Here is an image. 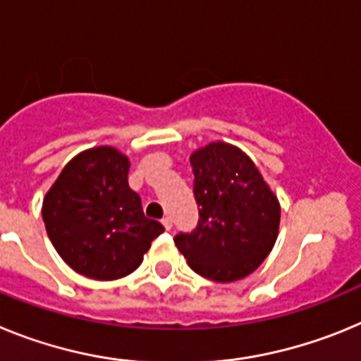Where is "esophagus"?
Returning a JSON list of instances; mask_svg holds the SVG:
<instances>
[{
	"label": "esophagus",
	"instance_id": "1",
	"mask_svg": "<svg viewBox=\"0 0 361 361\" xmlns=\"http://www.w3.org/2000/svg\"><path fill=\"white\" fill-rule=\"evenodd\" d=\"M161 222H162V226H164L166 231H170V229L173 228V220H171L170 216H164V219H162Z\"/></svg>",
	"mask_w": 361,
	"mask_h": 361
}]
</instances>
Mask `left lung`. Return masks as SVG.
<instances>
[{
	"instance_id": "1",
	"label": "left lung",
	"mask_w": 361,
	"mask_h": 361,
	"mask_svg": "<svg viewBox=\"0 0 361 361\" xmlns=\"http://www.w3.org/2000/svg\"><path fill=\"white\" fill-rule=\"evenodd\" d=\"M190 161L199 222L190 233H177L175 245L204 279H244L275 245L279 199L253 161L235 146L212 142Z\"/></svg>"
}]
</instances>
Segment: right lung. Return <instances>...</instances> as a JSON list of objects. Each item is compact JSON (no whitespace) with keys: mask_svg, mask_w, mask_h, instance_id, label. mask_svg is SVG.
<instances>
[{"mask_svg":"<svg viewBox=\"0 0 361 361\" xmlns=\"http://www.w3.org/2000/svg\"><path fill=\"white\" fill-rule=\"evenodd\" d=\"M130 162L110 146L73 157L43 200V220L59 257L94 280L130 275L164 228L145 216L128 186Z\"/></svg>","mask_w":361,"mask_h":361,"instance_id":"right-lung-1","label":"right lung"}]
</instances>
